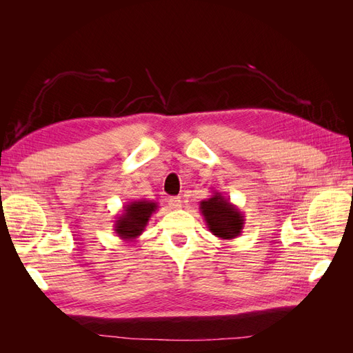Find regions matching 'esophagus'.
I'll return each mask as SVG.
<instances>
[{
  "label": "esophagus",
  "mask_w": 353,
  "mask_h": 353,
  "mask_svg": "<svg viewBox=\"0 0 353 353\" xmlns=\"http://www.w3.org/2000/svg\"><path fill=\"white\" fill-rule=\"evenodd\" d=\"M168 203H169V208L170 209H181L183 208V200H181L179 197H170L169 200H168Z\"/></svg>",
  "instance_id": "esophagus-1"
}]
</instances>
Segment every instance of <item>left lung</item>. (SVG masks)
I'll use <instances>...</instances> for the list:
<instances>
[{
	"instance_id": "8db88e82",
	"label": "left lung",
	"mask_w": 353,
	"mask_h": 353,
	"mask_svg": "<svg viewBox=\"0 0 353 353\" xmlns=\"http://www.w3.org/2000/svg\"><path fill=\"white\" fill-rule=\"evenodd\" d=\"M200 212L209 231L215 237L232 240L241 236L245 221L243 212L219 191H213L209 199L200 201Z\"/></svg>"
}]
</instances>
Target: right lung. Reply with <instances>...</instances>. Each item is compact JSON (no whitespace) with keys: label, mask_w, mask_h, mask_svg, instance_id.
<instances>
[{"label":"right lung","mask_w":353,"mask_h":353,"mask_svg":"<svg viewBox=\"0 0 353 353\" xmlns=\"http://www.w3.org/2000/svg\"><path fill=\"white\" fill-rule=\"evenodd\" d=\"M157 203L152 200L128 201L121 215L116 216L113 230L123 241L132 243L144 232L148 221L157 210Z\"/></svg>","instance_id":"obj_1"}]
</instances>
